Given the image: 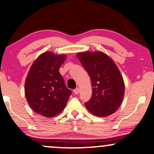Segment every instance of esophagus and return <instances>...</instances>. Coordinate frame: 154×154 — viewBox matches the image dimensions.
<instances>
[{"mask_svg": "<svg viewBox=\"0 0 154 154\" xmlns=\"http://www.w3.org/2000/svg\"><path fill=\"white\" fill-rule=\"evenodd\" d=\"M79 91H80V90H79V88H75V89L73 90V92H74V94H79Z\"/></svg>", "mask_w": 154, "mask_h": 154, "instance_id": "obj_1", "label": "esophagus"}]
</instances>
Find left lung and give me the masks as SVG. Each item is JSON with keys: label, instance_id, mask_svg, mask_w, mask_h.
Instances as JSON below:
<instances>
[{"label": "left lung", "instance_id": "obj_1", "mask_svg": "<svg viewBox=\"0 0 154 154\" xmlns=\"http://www.w3.org/2000/svg\"><path fill=\"white\" fill-rule=\"evenodd\" d=\"M76 57L91 81L92 97L85 103L86 107L98 117L115 112L125 93L123 79L116 64L102 52H79Z\"/></svg>", "mask_w": 154, "mask_h": 154}]
</instances>
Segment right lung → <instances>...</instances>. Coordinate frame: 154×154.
<instances>
[{"instance_id":"add662e5","label":"right lung","mask_w":154,"mask_h":154,"mask_svg":"<svg viewBox=\"0 0 154 154\" xmlns=\"http://www.w3.org/2000/svg\"><path fill=\"white\" fill-rule=\"evenodd\" d=\"M66 58L65 55L46 52L30 68L25 81V96L36 113L52 117L66 107L71 91L66 87L59 72Z\"/></svg>"}]
</instances>
